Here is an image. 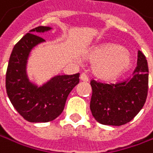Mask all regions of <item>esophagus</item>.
<instances>
[{
	"mask_svg": "<svg viewBox=\"0 0 153 153\" xmlns=\"http://www.w3.org/2000/svg\"><path fill=\"white\" fill-rule=\"evenodd\" d=\"M80 79H81L82 81H84V82H87V81H88V76H87L85 73H82V74L80 75Z\"/></svg>",
	"mask_w": 153,
	"mask_h": 153,
	"instance_id": "obj_1",
	"label": "esophagus"
}]
</instances>
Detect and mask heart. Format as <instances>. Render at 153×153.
Wrapping results in <instances>:
<instances>
[{
    "label": "heart",
    "instance_id": "obj_1",
    "mask_svg": "<svg viewBox=\"0 0 153 153\" xmlns=\"http://www.w3.org/2000/svg\"><path fill=\"white\" fill-rule=\"evenodd\" d=\"M89 58L97 60L94 67V73L105 79L119 76L131 66L130 54L117 45L106 44L98 47L89 54Z\"/></svg>",
    "mask_w": 153,
    "mask_h": 153
}]
</instances>
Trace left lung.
<instances>
[{
  "label": "left lung",
  "instance_id": "8db88e82",
  "mask_svg": "<svg viewBox=\"0 0 153 153\" xmlns=\"http://www.w3.org/2000/svg\"><path fill=\"white\" fill-rule=\"evenodd\" d=\"M149 83V69L145 56L139 50L137 67L132 76L107 84L92 79L90 109L98 123L105 125L120 126L134 118L143 107Z\"/></svg>",
  "mask_w": 153,
  "mask_h": 153
}]
</instances>
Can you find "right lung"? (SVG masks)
<instances>
[{"label": "right lung", "mask_w": 153, "mask_h": 153, "mask_svg": "<svg viewBox=\"0 0 153 153\" xmlns=\"http://www.w3.org/2000/svg\"><path fill=\"white\" fill-rule=\"evenodd\" d=\"M51 28L39 26L30 30L13 48L6 72L7 94L17 112L31 123H47L58 117L71 90L79 83V73L56 76L40 87L30 83L26 64L30 50L45 41L39 32Z\"/></svg>", "instance_id": "1"}]
</instances>
